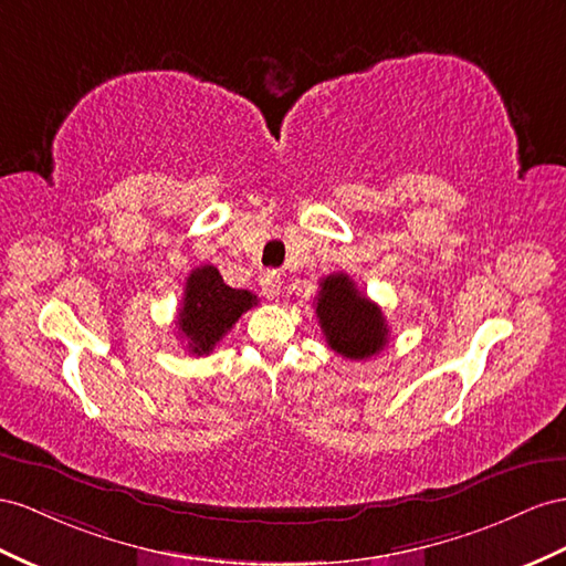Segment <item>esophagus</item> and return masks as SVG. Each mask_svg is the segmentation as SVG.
I'll use <instances>...</instances> for the list:
<instances>
[{"instance_id":"esophagus-1","label":"esophagus","mask_w":566,"mask_h":566,"mask_svg":"<svg viewBox=\"0 0 566 566\" xmlns=\"http://www.w3.org/2000/svg\"><path fill=\"white\" fill-rule=\"evenodd\" d=\"M260 289L268 298H277L282 292V274L277 270H268L263 277H260Z\"/></svg>"}]
</instances>
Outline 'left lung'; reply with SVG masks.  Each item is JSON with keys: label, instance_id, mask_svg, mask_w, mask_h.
I'll list each match as a JSON object with an SVG mask.
<instances>
[{"label": "left lung", "instance_id": "left-lung-1", "mask_svg": "<svg viewBox=\"0 0 566 566\" xmlns=\"http://www.w3.org/2000/svg\"><path fill=\"white\" fill-rule=\"evenodd\" d=\"M315 301L317 323L332 352L364 360L385 349L389 335L385 315L378 303L358 292L349 274L337 272L325 277Z\"/></svg>", "mask_w": 566, "mask_h": 566}]
</instances>
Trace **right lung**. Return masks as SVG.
<instances>
[{"instance_id":"right-lung-1","label":"right lung","mask_w":566,"mask_h":566,"mask_svg":"<svg viewBox=\"0 0 566 566\" xmlns=\"http://www.w3.org/2000/svg\"><path fill=\"white\" fill-rule=\"evenodd\" d=\"M255 303L258 296L253 292L227 286L217 268H196L186 280L184 303L177 315V327L186 339V349L193 356H208L217 342Z\"/></svg>"}]
</instances>
